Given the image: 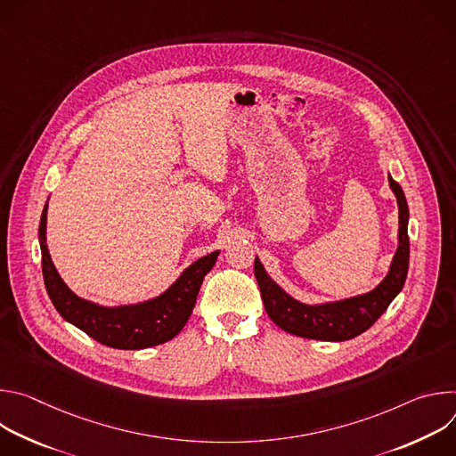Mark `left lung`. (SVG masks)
<instances>
[{
	"label": "left lung",
	"mask_w": 456,
	"mask_h": 456,
	"mask_svg": "<svg viewBox=\"0 0 456 456\" xmlns=\"http://www.w3.org/2000/svg\"><path fill=\"white\" fill-rule=\"evenodd\" d=\"M387 180L399 204V247L387 276L371 292L338 303L303 305L281 290L269 278L259 259H254V276L259 292H262L265 310L281 330L306 339L348 341L366 332L403 290L410 265V211L403 187L392 176H387Z\"/></svg>",
	"instance_id": "8db88e82"
}]
</instances>
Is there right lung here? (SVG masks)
Here are the masks:
<instances>
[{
	"instance_id": "right-lung-1",
	"label": "right lung",
	"mask_w": 456,
	"mask_h": 456,
	"mask_svg": "<svg viewBox=\"0 0 456 456\" xmlns=\"http://www.w3.org/2000/svg\"><path fill=\"white\" fill-rule=\"evenodd\" d=\"M46 209L39 224L41 267L46 292L62 319L76 324L92 339L118 350H141L173 339L192 312L204 276L213 269L218 250L200 257L159 297L129 306L106 308L77 297L57 274L46 247Z\"/></svg>"
}]
</instances>
